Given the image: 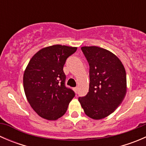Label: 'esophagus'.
Returning a JSON list of instances; mask_svg holds the SVG:
<instances>
[{
	"label": "esophagus",
	"instance_id": "1",
	"mask_svg": "<svg viewBox=\"0 0 146 146\" xmlns=\"http://www.w3.org/2000/svg\"><path fill=\"white\" fill-rule=\"evenodd\" d=\"M73 90H74V92H76V93H77L78 90V87H76V88H73Z\"/></svg>",
	"mask_w": 146,
	"mask_h": 146
}]
</instances>
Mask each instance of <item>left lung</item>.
Masks as SVG:
<instances>
[{
  "label": "left lung",
  "mask_w": 146,
  "mask_h": 146,
  "mask_svg": "<svg viewBox=\"0 0 146 146\" xmlns=\"http://www.w3.org/2000/svg\"><path fill=\"white\" fill-rule=\"evenodd\" d=\"M90 66L89 92L79 98L84 112L90 118L100 120L114 112L126 93V74L120 59L101 47L82 46Z\"/></svg>",
  "instance_id": "obj_1"
}]
</instances>
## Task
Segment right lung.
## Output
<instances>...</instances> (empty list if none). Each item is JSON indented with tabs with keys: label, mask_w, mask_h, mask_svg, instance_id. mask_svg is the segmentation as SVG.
Wrapping results in <instances>:
<instances>
[{
	"label": "right lung",
	"mask_w": 146,
	"mask_h": 146,
	"mask_svg": "<svg viewBox=\"0 0 146 146\" xmlns=\"http://www.w3.org/2000/svg\"><path fill=\"white\" fill-rule=\"evenodd\" d=\"M77 47L56 44L38 51L28 63L23 75L27 100L42 118L55 121L67 111L75 93L65 86L64 66Z\"/></svg>",
	"instance_id": "add662e5"
}]
</instances>
